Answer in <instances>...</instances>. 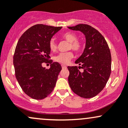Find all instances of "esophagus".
Masks as SVG:
<instances>
[{
    "label": "esophagus",
    "mask_w": 128,
    "mask_h": 128,
    "mask_svg": "<svg viewBox=\"0 0 128 128\" xmlns=\"http://www.w3.org/2000/svg\"><path fill=\"white\" fill-rule=\"evenodd\" d=\"M62 67L63 69H65V68H66V66L64 65V64H62Z\"/></svg>",
    "instance_id": "obj_1"
}]
</instances>
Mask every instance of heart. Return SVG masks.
I'll use <instances>...</instances> for the list:
<instances>
[{"label":"heart","instance_id":"b5f03b06","mask_svg":"<svg viewBox=\"0 0 128 128\" xmlns=\"http://www.w3.org/2000/svg\"><path fill=\"white\" fill-rule=\"evenodd\" d=\"M62 37L66 41L70 42L69 49H71L76 52H79L81 50L82 45L80 42L77 40V36L74 34L72 32H66L63 34ZM49 46L50 50L52 52L56 51L57 49V44L54 39L50 40ZM72 57H73L72 53L71 52H67L60 53L55 57L54 60L59 64H66L72 58Z\"/></svg>","mask_w":128,"mask_h":128}]
</instances>
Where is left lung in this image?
Masks as SVG:
<instances>
[{
  "label": "left lung",
  "instance_id": "obj_1",
  "mask_svg": "<svg viewBox=\"0 0 128 128\" xmlns=\"http://www.w3.org/2000/svg\"><path fill=\"white\" fill-rule=\"evenodd\" d=\"M68 28L81 32L86 41L83 53L75 61L84 71L80 72L77 66H68L69 85L79 96L93 98L102 91L110 75L112 59L109 48L104 36L92 26L82 24Z\"/></svg>",
  "mask_w": 128,
  "mask_h": 128
}]
</instances>
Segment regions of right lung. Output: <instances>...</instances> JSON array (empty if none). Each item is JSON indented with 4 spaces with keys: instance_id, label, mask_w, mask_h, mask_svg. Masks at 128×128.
<instances>
[{
    "instance_id": "1",
    "label": "right lung",
    "mask_w": 128,
    "mask_h": 128,
    "mask_svg": "<svg viewBox=\"0 0 128 128\" xmlns=\"http://www.w3.org/2000/svg\"><path fill=\"white\" fill-rule=\"evenodd\" d=\"M62 28L36 24L26 30L18 42L13 57L15 76L24 93L32 98H45L56 86L62 66L49 60V44ZM48 61L52 64L48 70L42 64Z\"/></svg>"
}]
</instances>
